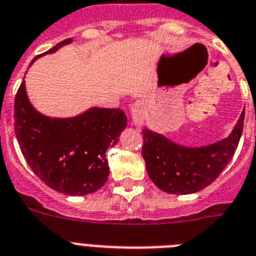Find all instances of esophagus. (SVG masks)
I'll list each match as a JSON object with an SVG mask.
<instances>
[{
	"label": "esophagus",
	"mask_w": 256,
	"mask_h": 256,
	"mask_svg": "<svg viewBox=\"0 0 256 256\" xmlns=\"http://www.w3.org/2000/svg\"><path fill=\"white\" fill-rule=\"evenodd\" d=\"M145 112H146V103L144 100H136L130 106V119L134 126H141L145 118Z\"/></svg>",
	"instance_id": "34e87169"
}]
</instances>
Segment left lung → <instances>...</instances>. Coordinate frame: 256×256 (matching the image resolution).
Wrapping results in <instances>:
<instances>
[{
    "instance_id": "obj_1",
    "label": "left lung",
    "mask_w": 256,
    "mask_h": 256,
    "mask_svg": "<svg viewBox=\"0 0 256 256\" xmlns=\"http://www.w3.org/2000/svg\"><path fill=\"white\" fill-rule=\"evenodd\" d=\"M244 110L229 137L208 146L186 148L144 128L142 157L149 178L162 191L187 195L216 180L237 150L244 130Z\"/></svg>"
}]
</instances>
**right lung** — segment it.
<instances>
[{
    "label": "right lung",
    "mask_w": 256,
    "mask_h": 256,
    "mask_svg": "<svg viewBox=\"0 0 256 256\" xmlns=\"http://www.w3.org/2000/svg\"><path fill=\"white\" fill-rule=\"evenodd\" d=\"M70 42L62 40L46 54ZM14 120L16 140L30 168L48 187L70 196L92 194L107 182L106 152L119 141L126 126V116L120 108L94 107L68 119L42 115L27 98L24 81L14 100Z\"/></svg>",
    "instance_id": "right-lung-1"
}]
</instances>
